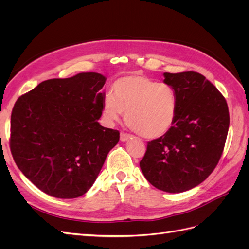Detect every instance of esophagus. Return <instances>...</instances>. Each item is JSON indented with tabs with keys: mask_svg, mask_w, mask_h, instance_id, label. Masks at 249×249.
Returning a JSON list of instances; mask_svg holds the SVG:
<instances>
[{
	"mask_svg": "<svg viewBox=\"0 0 249 249\" xmlns=\"http://www.w3.org/2000/svg\"><path fill=\"white\" fill-rule=\"evenodd\" d=\"M130 138H131V135H129L127 133H124V132L120 133V140H122L123 142L127 141Z\"/></svg>",
	"mask_w": 249,
	"mask_h": 249,
	"instance_id": "obj_1",
	"label": "esophagus"
}]
</instances>
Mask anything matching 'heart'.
Segmentation results:
<instances>
[{"label":"heart","instance_id":"1","mask_svg":"<svg viewBox=\"0 0 249 249\" xmlns=\"http://www.w3.org/2000/svg\"><path fill=\"white\" fill-rule=\"evenodd\" d=\"M178 99L176 90L140 72L118 78L112 94L104 101V113L109 122H117L125 113V123L146 139L159 138L176 123Z\"/></svg>","mask_w":249,"mask_h":249}]
</instances>
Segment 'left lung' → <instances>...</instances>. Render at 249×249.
Instances as JSON below:
<instances>
[{
	"instance_id": "1",
	"label": "left lung",
	"mask_w": 249,
	"mask_h": 249,
	"mask_svg": "<svg viewBox=\"0 0 249 249\" xmlns=\"http://www.w3.org/2000/svg\"><path fill=\"white\" fill-rule=\"evenodd\" d=\"M176 90L177 118L160 138L147 142L140 168L157 189L179 193L202 183L219 162L230 126L227 101L195 71L164 72Z\"/></svg>"
}]
</instances>
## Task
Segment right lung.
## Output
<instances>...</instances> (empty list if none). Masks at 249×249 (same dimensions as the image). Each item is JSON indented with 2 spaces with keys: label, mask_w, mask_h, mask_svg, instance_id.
<instances>
[{
  "label": "right lung",
  "mask_w": 249,
  "mask_h": 249,
  "mask_svg": "<svg viewBox=\"0 0 249 249\" xmlns=\"http://www.w3.org/2000/svg\"><path fill=\"white\" fill-rule=\"evenodd\" d=\"M106 78L81 72L41 82L11 113L10 149L24 176L51 196L76 198L99 176L117 130L102 126Z\"/></svg>",
  "instance_id": "add662e5"
}]
</instances>
